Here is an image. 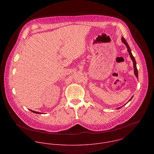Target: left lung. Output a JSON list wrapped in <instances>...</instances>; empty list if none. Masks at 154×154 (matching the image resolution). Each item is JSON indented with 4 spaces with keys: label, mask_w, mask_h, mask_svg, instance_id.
I'll return each instance as SVG.
<instances>
[{
    "label": "left lung",
    "mask_w": 154,
    "mask_h": 154,
    "mask_svg": "<svg viewBox=\"0 0 154 154\" xmlns=\"http://www.w3.org/2000/svg\"><path fill=\"white\" fill-rule=\"evenodd\" d=\"M121 41H122V42L124 44V45H125V46L127 47V51H128V54H129V55H130V57L131 60L133 61V63H134V74H135V76L137 77V78L138 79V70H137V63H136L135 59L134 57L133 56L132 54H131V49H130V47H129V46H128V43H127V41H125V39L123 37H122V38H121ZM133 97H134V96H132V97H131L130 98V99L129 100V101L131 100V99L133 98ZM129 101H128V102H129ZM124 105H123V106H124ZM121 107H122V106L119 107V108H118L117 109H119V108H121Z\"/></svg>",
    "instance_id": "1"
}]
</instances>
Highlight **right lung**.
I'll return each mask as SVG.
<instances>
[{"label": "right lung", "instance_id": "add662e5", "mask_svg": "<svg viewBox=\"0 0 154 154\" xmlns=\"http://www.w3.org/2000/svg\"><path fill=\"white\" fill-rule=\"evenodd\" d=\"M30 110L31 112H32L33 113H36V114H41V113H39V112H35V111H33V110H31V109H30Z\"/></svg>", "mask_w": 154, "mask_h": 154}]
</instances>
